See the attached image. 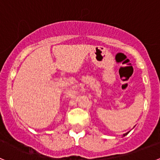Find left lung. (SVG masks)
<instances>
[{
  "mask_svg": "<svg viewBox=\"0 0 160 160\" xmlns=\"http://www.w3.org/2000/svg\"><path fill=\"white\" fill-rule=\"evenodd\" d=\"M128 135V133H126V134H124L123 136H125V135Z\"/></svg>",
  "mask_w": 160,
  "mask_h": 160,
  "instance_id": "left-lung-1",
  "label": "left lung"
}]
</instances>
